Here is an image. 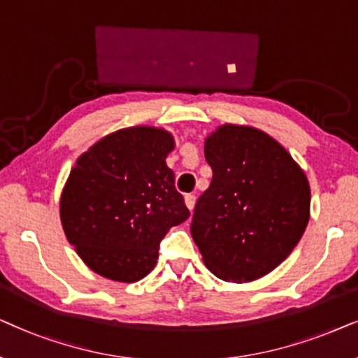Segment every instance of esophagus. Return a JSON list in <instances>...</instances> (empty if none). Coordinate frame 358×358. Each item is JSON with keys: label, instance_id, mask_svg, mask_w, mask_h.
<instances>
[{"label": "esophagus", "instance_id": "1", "mask_svg": "<svg viewBox=\"0 0 358 358\" xmlns=\"http://www.w3.org/2000/svg\"><path fill=\"white\" fill-rule=\"evenodd\" d=\"M194 203H196V196H193V194H187V196H185V204H187L189 211H193Z\"/></svg>", "mask_w": 358, "mask_h": 358}]
</instances>
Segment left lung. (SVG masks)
Returning <instances> with one entry per match:
<instances>
[{
    "instance_id": "8db88e82",
    "label": "left lung",
    "mask_w": 358,
    "mask_h": 358,
    "mask_svg": "<svg viewBox=\"0 0 358 358\" xmlns=\"http://www.w3.org/2000/svg\"><path fill=\"white\" fill-rule=\"evenodd\" d=\"M213 170L194 206L192 236L208 270L254 282L275 270L309 221L306 175L282 144L250 126L224 124L204 141Z\"/></svg>"
}]
</instances>
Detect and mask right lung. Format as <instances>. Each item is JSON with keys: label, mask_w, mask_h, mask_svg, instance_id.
<instances>
[{"label": "right lung", "mask_w": 358, "mask_h": 358, "mask_svg": "<svg viewBox=\"0 0 358 358\" xmlns=\"http://www.w3.org/2000/svg\"><path fill=\"white\" fill-rule=\"evenodd\" d=\"M170 132L127 127L78 157L60 198V219L76 254L93 271L132 283L150 273L170 227L189 217L165 164Z\"/></svg>", "instance_id": "1"}]
</instances>
